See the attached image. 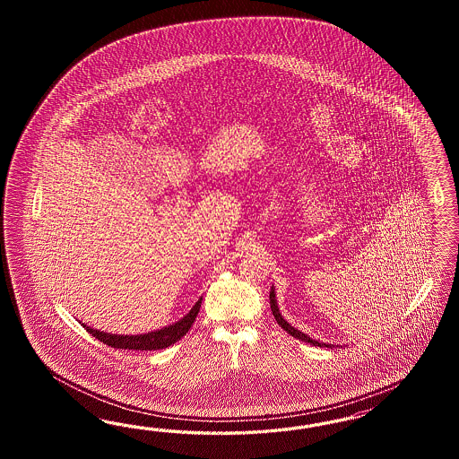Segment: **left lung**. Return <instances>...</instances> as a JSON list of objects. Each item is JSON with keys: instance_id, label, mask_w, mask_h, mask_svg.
I'll return each instance as SVG.
<instances>
[{"instance_id": "1", "label": "left lung", "mask_w": 459, "mask_h": 459, "mask_svg": "<svg viewBox=\"0 0 459 459\" xmlns=\"http://www.w3.org/2000/svg\"><path fill=\"white\" fill-rule=\"evenodd\" d=\"M269 305H271V311H273L274 318H276V321H278L279 326H281L282 330H286V332L291 334V336L298 338V340H301V342H306V343H311V345H315V347H332V345L320 343L318 340H313V338H309V336H307L306 333L298 332L294 326H291L288 321L284 320V318L281 316V313H279V307L278 303H276V294H274V290H271V292H269Z\"/></svg>"}]
</instances>
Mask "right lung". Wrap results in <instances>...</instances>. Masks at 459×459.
<instances>
[{"label":"right lung","instance_id":"1","mask_svg":"<svg viewBox=\"0 0 459 459\" xmlns=\"http://www.w3.org/2000/svg\"><path fill=\"white\" fill-rule=\"evenodd\" d=\"M202 306V298L195 303L194 307L190 309V313L186 316H183L180 321H177L175 325L165 326L161 330H156L152 333L146 334H109L104 332L94 330L87 325H83V328L100 340L102 343L109 345L112 348H123V350H161V348L169 347L173 343H177L181 336H185L186 332L192 328L195 318L200 311Z\"/></svg>","mask_w":459,"mask_h":459}]
</instances>
